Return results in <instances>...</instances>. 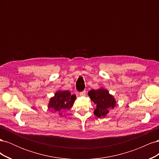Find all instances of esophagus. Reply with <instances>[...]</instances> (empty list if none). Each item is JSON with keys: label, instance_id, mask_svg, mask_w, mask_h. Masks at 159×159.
Segmentation results:
<instances>
[{"label": "esophagus", "instance_id": "esophagus-1", "mask_svg": "<svg viewBox=\"0 0 159 159\" xmlns=\"http://www.w3.org/2000/svg\"><path fill=\"white\" fill-rule=\"evenodd\" d=\"M85 93H86V91H81V92L80 93V96H85Z\"/></svg>", "mask_w": 159, "mask_h": 159}]
</instances>
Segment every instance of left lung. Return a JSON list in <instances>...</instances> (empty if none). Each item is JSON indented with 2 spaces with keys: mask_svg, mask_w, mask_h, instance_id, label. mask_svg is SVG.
Listing matches in <instances>:
<instances>
[{
  "mask_svg": "<svg viewBox=\"0 0 159 159\" xmlns=\"http://www.w3.org/2000/svg\"><path fill=\"white\" fill-rule=\"evenodd\" d=\"M88 95L96 105L93 113L99 118L105 117L111 109L116 106V100L106 89L101 88L96 90L91 89L88 92Z\"/></svg>",
  "mask_w": 159,
  "mask_h": 159,
  "instance_id": "8db88e82",
  "label": "left lung"
}]
</instances>
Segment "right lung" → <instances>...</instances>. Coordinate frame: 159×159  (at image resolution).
<instances>
[{"label":"right lung","mask_w":159,"mask_h":159,"mask_svg":"<svg viewBox=\"0 0 159 159\" xmlns=\"http://www.w3.org/2000/svg\"><path fill=\"white\" fill-rule=\"evenodd\" d=\"M75 99V95H71L70 91L59 90L56 91L54 97L50 98L48 106L61 116L62 113L73 106Z\"/></svg>","instance_id":"right-lung-1"}]
</instances>
